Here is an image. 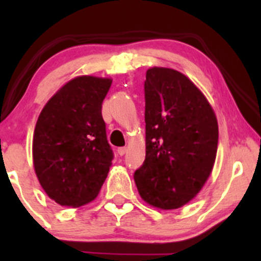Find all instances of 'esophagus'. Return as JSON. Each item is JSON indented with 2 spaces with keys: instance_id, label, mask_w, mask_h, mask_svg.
Here are the masks:
<instances>
[{
  "instance_id": "obj_1",
  "label": "esophagus",
  "mask_w": 261,
  "mask_h": 261,
  "mask_svg": "<svg viewBox=\"0 0 261 261\" xmlns=\"http://www.w3.org/2000/svg\"><path fill=\"white\" fill-rule=\"evenodd\" d=\"M126 147H118L117 149V154L120 155V156H122V155H125V152H126Z\"/></svg>"
}]
</instances>
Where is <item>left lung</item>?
<instances>
[{"label":"left lung","instance_id":"left-lung-1","mask_svg":"<svg viewBox=\"0 0 261 261\" xmlns=\"http://www.w3.org/2000/svg\"><path fill=\"white\" fill-rule=\"evenodd\" d=\"M144 93L146 155L134 179L149 204L179 208L211 174L218 144L217 120L203 93L174 69L150 68Z\"/></svg>","mask_w":261,"mask_h":261}]
</instances>
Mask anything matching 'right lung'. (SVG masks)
<instances>
[{"label": "right lung", "mask_w": 261, "mask_h": 261, "mask_svg": "<svg viewBox=\"0 0 261 261\" xmlns=\"http://www.w3.org/2000/svg\"><path fill=\"white\" fill-rule=\"evenodd\" d=\"M109 78L77 77L60 88L41 111L33 140L35 173L60 206L93 201L109 174L114 151L107 141L102 102Z\"/></svg>", "instance_id": "1"}]
</instances>
